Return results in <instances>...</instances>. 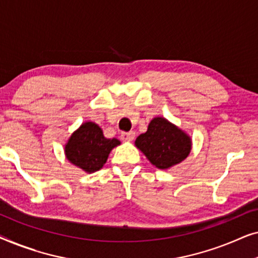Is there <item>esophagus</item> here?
Listing matches in <instances>:
<instances>
[{"label":"esophagus","mask_w":258,"mask_h":258,"mask_svg":"<svg viewBox=\"0 0 258 258\" xmlns=\"http://www.w3.org/2000/svg\"><path fill=\"white\" fill-rule=\"evenodd\" d=\"M135 139V133L129 132V133H122L121 134V140L125 141V142H132Z\"/></svg>","instance_id":"1"}]
</instances>
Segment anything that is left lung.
Here are the masks:
<instances>
[{
  "label": "left lung",
  "instance_id": "obj_1",
  "mask_svg": "<svg viewBox=\"0 0 258 258\" xmlns=\"http://www.w3.org/2000/svg\"><path fill=\"white\" fill-rule=\"evenodd\" d=\"M135 144L158 169H168L179 163L191 150L190 137L162 117L154 118L147 133L141 134Z\"/></svg>",
  "mask_w": 258,
  "mask_h": 258
}]
</instances>
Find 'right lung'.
Segmentation results:
<instances>
[{"mask_svg": "<svg viewBox=\"0 0 258 258\" xmlns=\"http://www.w3.org/2000/svg\"><path fill=\"white\" fill-rule=\"evenodd\" d=\"M118 144V140L105 139L97 124L87 122L70 136L66 146V155L76 167L94 172L103 167L111 149Z\"/></svg>", "mask_w": 258, "mask_h": 258, "instance_id": "1", "label": "right lung"}]
</instances>
